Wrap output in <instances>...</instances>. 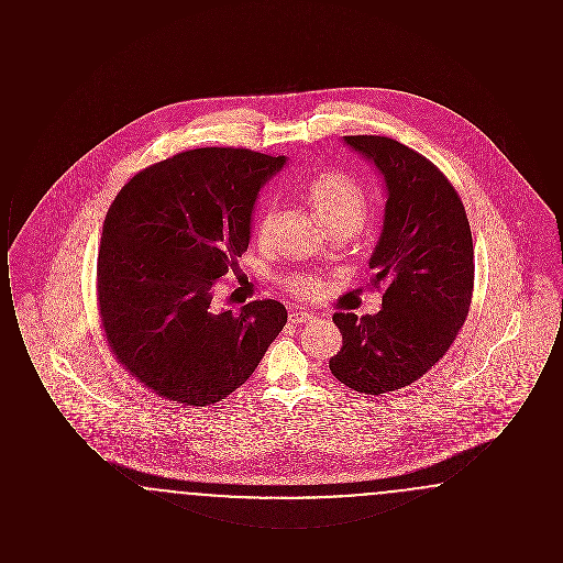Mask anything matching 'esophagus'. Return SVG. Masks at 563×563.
I'll list each match as a JSON object with an SVG mask.
<instances>
[{
	"label": "esophagus",
	"instance_id": "obj_1",
	"mask_svg": "<svg viewBox=\"0 0 563 563\" xmlns=\"http://www.w3.org/2000/svg\"><path fill=\"white\" fill-rule=\"evenodd\" d=\"M317 319L314 314H310V312H303V310H294L291 314H289V321L294 322V324H303V322H312Z\"/></svg>",
	"mask_w": 563,
	"mask_h": 563
}]
</instances>
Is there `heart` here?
Instances as JSON below:
<instances>
[{"label":"heart","instance_id":"heart-1","mask_svg":"<svg viewBox=\"0 0 563 563\" xmlns=\"http://www.w3.org/2000/svg\"><path fill=\"white\" fill-rule=\"evenodd\" d=\"M310 202L314 205L317 213L321 214L327 228L333 230H349L356 232L369 211V200L363 186L340 170H329L319 175L308 188ZM276 205L269 202L260 214L257 221V239L268 242L276 228ZM285 289L299 299H317L324 291V280L319 274L312 272H294L283 280Z\"/></svg>","mask_w":563,"mask_h":563}]
</instances>
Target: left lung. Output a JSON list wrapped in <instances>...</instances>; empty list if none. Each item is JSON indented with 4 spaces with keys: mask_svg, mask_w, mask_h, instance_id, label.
Wrapping results in <instances>:
<instances>
[{
    "mask_svg": "<svg viewBox=\"0 0 563 563\" xmlns=\"http://www.w3.org/2000/svg\"><path fill=\"white\" fill-rule=\"evenodd\" d=\"M388 191L384 230L369 260V285L384 289L377 314L335 312L344 346L329 369L356 393L409 386L454 344L468 317L475 251L464 205L450 179L390 136L350 134Z\"/></svg>",
    "mask_w": 563,
    "mask_h": 563,
    "instance_id": "left-lung-1",
    "label": "left lung"
}]
</instances>
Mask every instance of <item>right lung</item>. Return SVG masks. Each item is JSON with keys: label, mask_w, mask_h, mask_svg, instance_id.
Segmentation results:
<instances>
[{"label": "right lung", "mask_w": 563, "mask_h": 563, "mask_svg": "<svg viewBox=\"0 0 563 563\" xmlns=\"http://www.w3.org/2000/svg\"><path fill=\"white\" fill-rule=\"evenodd\" d=\"M285 156L198 147L150 164L113 198L97 260L101 329L115 361L162 399L207 407L255 372L287 310L211 306L251 239L260 188Z\"/></svg>", "instance_id": "add662e5"}]
</instances>
